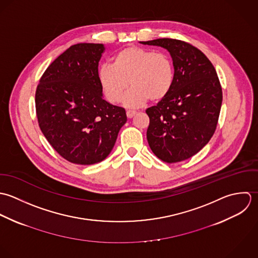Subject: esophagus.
<instances>
[{"mask_svg": "<svg viewBox=\"0 0 258 258\" xmlns=\"http://www.w3.org/2000/svg\"><path fill=\"white\" fill-rule=\"evenodd\" d=\"M136 113H137L136 110H127V111H126V116H127L128 118H132V117H134V116L136 115Z\"/></svg>", "mask_w": 258, "mask_h": 258, "instance_id": "34e87169", "label": "esophagus"}]
</instances>
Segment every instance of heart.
<instances>
[{
    "label": "heart",
    "mask_w": 258,
    "mask_h": 258,
    "mask_svg": "<svg viewBox=\"0 0 258 258\" xmlns=\"http://www.w3.org/2000/svg\"><path fill=\"white\" fill-rule=\"evenodd\" d=\"M98 78L110 103H119L131 85L133 89L123 103L128 107H139L150 99L157 102L168 95L174 82V70L167 54L131 46L114 54L112 64H102Z\"/></svg>",
    "instance_id": "heart-1"
}]
</instances>
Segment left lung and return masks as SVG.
<instances>
[{"label":"left lung","instance_id":"8db88e82","mask_svg":"<svg viewBox=\"0 0 258 258\" xmlns=\"http://www.w3.org/2000/svg\"><path fill=\"white\" fill-rule=\"evenodd\" d=\"M142 44L167 50L174 68L168 95L146 110L150 148L164 162L185 160L198 154L215 132L222 103L216 71L204 52L183 41L156 39Z\"/></svg>","mask_w":258,"mask_h":258}]
</instances>
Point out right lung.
Here are the masks:
<instances>
[{"instance_id": "right-lung-1", "label": "right lung", "mask_w": 258, "mask_h": 258, "mask_svg": "<svg viewBox=\"0 0 258 258\" xmlns=\"http://www.w3.org/2000/svg\"><path fill=\"white\" fill-rule=\"evenodd\" d=\"M103 44H77L48 67L36 91L40 128L70 162L94 164L110 154L126 122L124 108L107 103L99 82Z\"/></svg>"}]
</instances>
